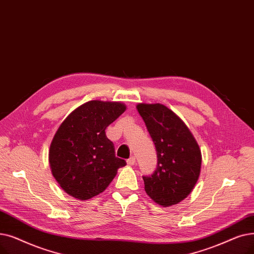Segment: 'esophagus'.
Returning a JSON list of instances; mask_svg holds the SVG:
<instances>
[{
	"instance_id": "esophagus-1",
	"label": "esophagus",
	"mask_w": 254,
	"mask_h": 254,
	"mask_svg": "<svg viewBox=\"0 0 254 254\" xmlns=\"http://www.w3.org/2000/svg\"><path fill=\"white\" fill-rule=\"evenodd\" d=\"M127 164L130 166H133L135 164V158L134 157H130V158L127 160Z\"/></svg>"
}]
</instances>
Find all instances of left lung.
Wrapping results in <instances>:
<instances>
[{"instance_id":"1","label":"left lung","mask_w":254,"mask_h":254,"mask_svg":"<svg viewBox=\"0 0 254 254\" xmlns=\"http://www.w3.org/2000/svg\"><path fill=\"white\" fill-rule=\"evenodd\" d=\"M157 152V168L142 177L147 194L159 206L171 207L185 199L200 174L201 153L189 128L173 111L160 103H138Z\"/></svg>"}]
</instances>
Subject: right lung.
<instances>
[{
	"label": "right lung",
	"mask_w": 254,
	"mask_h": 254,
	"mask_svg": "<svg viewBox=\"0 0 254 254\" xmlns=\"http://www.w3.org/2000/svg\"><path fill=\"white\" fill-rule=\"evenodd\" d=\"M126 111L118 101L92 100L78 106L58 128L48 161L67 194L87 200L103 192L125 160L117 158L105 129Z\"/></svg>",
	"instance_id": "obj_1"
}]
</instances>
